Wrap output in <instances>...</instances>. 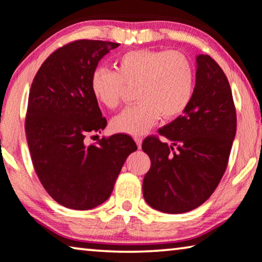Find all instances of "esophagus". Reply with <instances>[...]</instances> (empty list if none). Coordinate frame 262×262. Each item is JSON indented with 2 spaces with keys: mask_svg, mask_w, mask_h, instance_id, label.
Segmentation results:
<instances>
[{
  "mask_svg": "<svg viewBox=\"0 0 262 262\" xmlns=\"http://www.w3.org/2000/svg\"><path fill=\"white\" fill-rule=\"evenodd\" d=\"M136 145H138V148H141V145H142V139L140 138V136H135L134 138Z\"/></svg>",
  "mask_w": 262,
  "mask_h": 262,
  "instance_id": "34e87169",
  "label": "esophagus"
}]
</instances>
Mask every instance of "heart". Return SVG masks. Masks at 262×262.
Here are the masks:
<instances>
[{
    "instance_id": "obj_1",
    "label": "heart",
    "mask_w": 262,
    "mask_h": 262,
    "mask_svg": "<svg viewBox=\"0 0 262 262\" xmlns=\"http://www.w3.org/2000/svg\"><path fill=\"white\" fill-rule=\"evenodd\" d=\"M117 71L105 66L94 70L90 79L91 93L106 108L120 103L124 84L138 85L139 103L127 106L114 117V132L142 135L163 115L176 119L192 101L194 70L189 59L179 52L139 50L123 54L117 60Z\"/></svg>"
}]
</instances>
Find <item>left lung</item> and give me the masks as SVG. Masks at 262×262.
Instances as JSON below:
<instances>
[{"mask_svg":"<svg viewBox=\"0 0 262 262\" xmlns=\"http://www.w3.org/2000/svg\"><path fill=\"white\" fill-rule=\"evenodd\" d=\"M192 101L182 116L159 129L171 141L143 140L150 168L143 178L147 204L166 213L202 205L219 185L236 134L233 95L223 70L208 56L196 57Z\"/></svg>","mask_w":262,"mask_h":262,"instance_id":"obj_1","label":"left lung"}]
</instances>
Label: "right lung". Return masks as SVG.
I'll return each mask as SVG.
<instances>
[{
	"instance_id": "right-lung-1",
	"label": "right lung",
	"mask_w": 262,
	"mask_h": 262,
	"mask_svg": "<svg viewBox=\"0 0 262 262\" xmlns=\"http://www.w3.org/2000/svg\"><path fill=\"white\" fill-rule=\"evenodd\" d=\"M120 43L77 40L42 62L33 80L26 135L33 166L54 201L75 210L102 204L113 192L124 161L138 149L129 135L85 143L106 126L90 88L101 59Z\"/></svg>"
}]
</instances>
